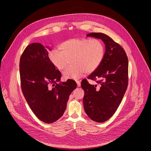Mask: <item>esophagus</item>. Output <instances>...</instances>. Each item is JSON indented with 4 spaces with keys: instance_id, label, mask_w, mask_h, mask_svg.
<instances>
[{
    "instance_id": "obj_1",
    "label": "esophagus",
    "mask_w": 151,
    "mask_h": 151,
    "mask_svg": "<svg viewBox=\"0 0 151 151\" xmlns=\"http://www.w3.org/2000/svg\"><path fill=\"white\" fill-rule=\"evenodd\" d=\"M76 84H77V86H78V87H80V86H81L80 82L79 81H76Z\"/></svg>"
}]
</instances>
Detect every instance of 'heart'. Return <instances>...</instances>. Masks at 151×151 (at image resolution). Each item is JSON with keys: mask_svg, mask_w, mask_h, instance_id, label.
<instances>
[{"mask_svg": "<svg viewBox=\"0 0 151 151\" xmlns=\"http://www.w3.org/2000/svg\"><path fill=\"white\" fill-rule=\"evenodd\" d=\"M59 51L53 50L49 54L51 63L62 71L71 59L73 65L63 73L65 79L76 80L85 72L96 71L102 63L105 55V47L98 39L72 38L60 43Z\"/></svg>", "mask_w": 151, "mask_h": 151, "instance_id": "obj_1", "label": "heart"}]
</instances>
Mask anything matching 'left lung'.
Returning a JSON list of instances; mask_svg holds the SVG:
<instances>
[{"label": "left lung", "instance_id": "1", "mask_svg": "<svg viewBox=\"0 0 151 151\" xmlns=\"http://www.w3.org/2000/svg\"><path fill=\"white\" fill-rule=\"evenodd\" d=\"M86 36L101 39L105 45L102 63L88 77L97 80V84H90L86 79L81 83L84 91L83 104L86 114L94 122L102 123L115 113L126 91L128 59L122 47L107 35L91 33Z\"/></svg>", "mask_w": 151, "mask_h": 151}]
</instances>
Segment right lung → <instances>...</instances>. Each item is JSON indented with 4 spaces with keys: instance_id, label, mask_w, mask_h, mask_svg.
<instances>
[{
    "instance_id": "right-lung-1",
    "label": "right lung",
    "mask_w": 151,
    "mask_h": 151,
    "mask_svg": "<svg viewBox=\"0 0 151 151\" xmlns=\"http://www.w3.org/2000/svg\"><path fill=\"white\" fill-rule=\"evenodd\" d=\"M48 50L51 49L37 42L28 45L19 67L22 91L30 108L40 120L51 123L64 114L77 85L71 79L60 81V72L51 63Z\"/></svg>"
}]
</instances>
